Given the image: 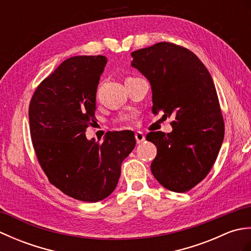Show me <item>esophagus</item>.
<instances>
[{
	"mask_svg": "<svg viewBox=\"0 0 251 251\" xmlns=\"http://www.w3.org/2000/svg\"><path fill=\"white\" fill-rule=\"evenodd\" d=\"M135 138H136V141H137V143H141L142 141H145V135L142 134L141 131H136L135 132Z\"/></svg>",
	"mask_w": 251,
	"mask_h": 251,
	"instance_id": "obj_1",
	"label": "esophagus"
}]
</instances>
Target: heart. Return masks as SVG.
<instances>
[{"instance_id":"1","label":"heart","mask_w":251,"mask_h":251,"mask_svg":"<svg viewBox=\"0 0 251 251\" xmlns=\"http://www.w3.org/2000/svg\"><path fill=\"white\" fill-rule=\"evenodd\" d=\"M127 78H129V77H127Z\"/></svg>"}]
</instances>
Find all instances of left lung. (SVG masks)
I'll return each mask as SVG.
<instances>
[{
  "instance_id": "obj_1",
  "label": "left lung",
  "mask_w": 251,
  "mask_h": 251,
  "mask_svg": "<svg viewBox=\"0 0 251 251\" xmlns=\"http://www.w3.org/2000/svg\"><path fill=\"white\" fill-rule=\"evenodd\" d=\"M131 66L151 84L154 114L174 116L173 131H151L157 148L151 172L164 188L183 193L209 174L225 138V122L212 81L199 57L169 42L131 52Z\"/></svg>"
}]
</instances>
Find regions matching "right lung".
<instances>
[{
  "label": "right lung",
  "mask_w": 251,
  "mask_h": 251,
  "mask_svg": "<svg viewBox=\"0 0 251 251\" xmlns=\"http://www.w3.org/2000/svg\"><path fill=\"white\" fill-rule=\"evenodd\" d=\"M104 56H75L41 82L29 105L30 135L50 182L73 199L96 202L116 188L122 162L136 146L130 130L88 140L95 123L96 93Z\"/></svg>",
  "instance_id": "1"
}]
</instances>
